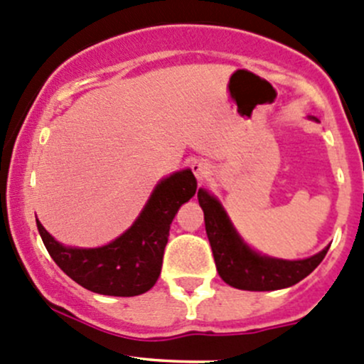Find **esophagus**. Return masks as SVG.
Listing matches in <instances>:
<instances>
[{"mask_svg": "<svg viewBox=\"0 0 364 364\" xmlns=\"http://www.w3.org/2000/svg\"><path fill=\"white\" fill-rule=\"evenodd\" d=\"M192 171L198 181H204V179L211 174V164L204 159H197L192 162Z\"/></svg>", "mask_w": 364, "mask_h": 364, "instance_id": "obj_1", "label": "esophagus"}]
</instances>
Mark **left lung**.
Returning a JSON list of instances; mask_svg holds the SVG:
<instances>
[{"label": "left lung", "instance_id": "left-lung-1", "mask_svg": "<svg viewBox=\"0 0 364 364\" xmlns=\"http://www.w3.org/2000/svg\"><path fill=\"white\" fill-rule=\"evenodd\" d=\"M198 204L204 211L205 232L211 244L214 263L220 277L227 284L247 291H274L289 288L323 262L330 247L323 250L307 259L288 262L275 259L255 252L237 235L227 213L220 202L205 190H198Z\"/></svg>", "mask_w": 364, "mask_h": 364}]
</instances>
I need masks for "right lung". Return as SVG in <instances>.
<instances>
[{
	"instance_id": "add662e5",
	"label": "right lung",
	"mask_w": 364,
	"mask_h": 364,
	"mask_svg": "<svg viewBox=\"0 0 364 364\" xmlns=\"http://www.w3.org/2000/svg\"><path fill=\"white\" fill-rule=\"evenodd\" d=\"M195 192L197 179L192 171L174 172L156 185L127 232L95 250L64 247L40 221L38 232L53 262L80 286L109 296H136L151 289L159 279L172 220Z\"/></svg>"
}]
</instances>
